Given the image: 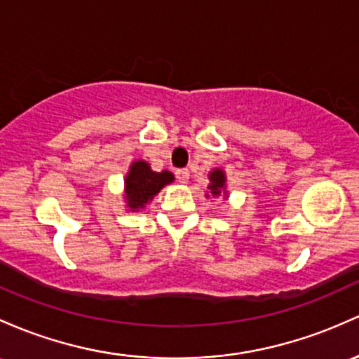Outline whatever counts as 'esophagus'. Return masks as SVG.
I'll use <instances>...</instances> for the list:
<instances>
[{"label":"esophagus","instance_id":"esophagus-1","mask_svg":"<svg viewBox=\"0 0 359 359\" xmlns=\"http://www.w3.org/2000/svg\"><path fill=\"white\" fill-rule=\"evenodd\" d=\"M175 177L180 184H186L189 180V170L187 168H179V170L175 172Z\"/></svg>","mask_w":359,"mask_h":359}]
</instances>
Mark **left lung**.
<instances>
[{"mask_svg": "<svg viewBox=\"0 0 359 359\" xmlns=\"http://www.w3.org/2000/svg\"><path fill=\"white\" fill-rule=\"evenodd\" d=\"M208 179H210V184H208L206 198H219L222 196L223 199H228L226 173H224L223 168H212L208 173Z\"/></svg>", "mask_w": 359, "mask_h": 359, "instance_id": "obj_1", "label": "left lung"}]
</instances>
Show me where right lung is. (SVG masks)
I'll use <instances>...</instances> for the list:
<instances>
[{"instance_id": "obj_1", "label": "right lung", "mask_w": 359, "mask_h": 359, "mask_svg": "<svg viewBox=\"0 0 359 359\" xmlns=\"http://www.w3.org/2000/svg\"><path fill=\"white\" fill-rule=\"evenodd\" d=\"M175 180L172 172L151 170L148 161L135 160L129 165L124 177V204L126 211L137 212L148 206L153 198L168 184Z\"/></svg>"}]
</instances>
